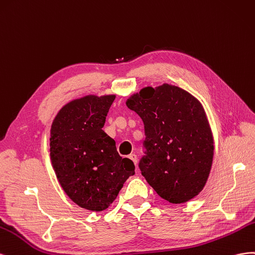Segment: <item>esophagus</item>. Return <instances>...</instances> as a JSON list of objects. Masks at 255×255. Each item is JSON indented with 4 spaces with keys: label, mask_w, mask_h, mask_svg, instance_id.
I'll return each instance as SVG.
<instances>
[{
    "label": "esophagus",
    "mask_w": 255,
    "mask_h": 255,
    "mask_svg": "<svg viewBox=\"0 0 255 255\" xmlns=\"http://www.w3.org/2000/svg\"><path fill=\"white\" fill-rule=\"evenodd\" d=\"M130 160H131V161L134 163V164H136V162H137V159H136V156L134 155V154H131V155H129V157H128Z\"/></svg>",
    "instance_id": "34e87169"
}]
</instances>
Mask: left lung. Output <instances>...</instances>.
Listing matches in <instances>:
<instances>
[{
    "mask_svg": "<svg viewBox=\"0 0 255 255\" xmlns=\"http://www.w3.org/2000/svg\"><path fill=\"white\" fill-rule=\"evenodd\" d=\"M126 106L144 123L146 156L140 169L160 198L181 204L205 187L214 160V135L204 107L190 93L163 83L132 94Z\"/></svg>",
    "mask_w": 255,
    "mask_h": 255,
    "instance_id": "left-lung-1",
    "label": "left lung"
}]
</instances>
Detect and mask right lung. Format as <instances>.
<instances>
[{
  "label": "right lung",
  "mask_w": 255,
  "mask_h": 255,
  "mask_svg": "<svg viewBox=\"0 0 255 255\" xmlns=\"http://www.w3.org/2000/svg\"><path fill=\"white\" fill-rule=\"evenodd\" d=\"M115 95H86L57 112L50 129V159L68 198L81 208L103 212L134 174L103 127Z\"/></svg>",
  "instance_id": "obj_1"
}]
</instances>
